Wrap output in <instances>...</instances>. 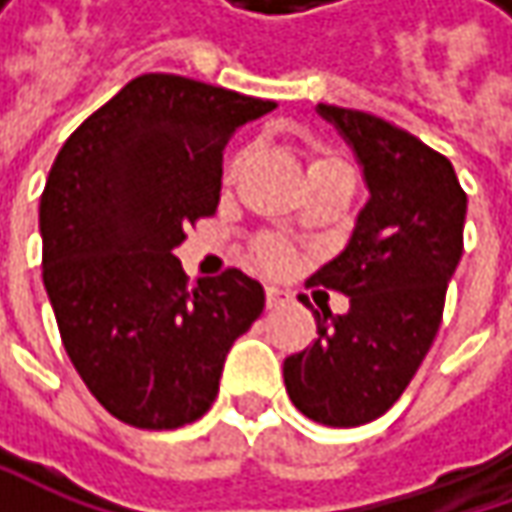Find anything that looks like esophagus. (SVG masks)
<instances>
[{"mask_svg": "<svg viewBox=\"0 0 512 512\" xmlns=\"http://www.w3.org/2000/svg\"><path fill=\"white\" fill-rule=\"evenodd\" d=\"M265 299H267V307H279V305H285L287 293H282L279 287H267Z\"/></svg>", "mask_w": 512, "mask_h": 512, "instance_id": "1", "label": "esophagus"}]
</instances>
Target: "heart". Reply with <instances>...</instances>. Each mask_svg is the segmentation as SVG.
Here are the masks:
<instances>
[{
    "instance_id": "heart-1",
    "label": "heart",
    "mask_w": 512,
    "mask_h": 512,
    "mask_svg": "<svg viewBox=\"0 0 512 512\" xmlns=\"http://www.w3.org/2000/svg\"><path fill=\"white\" fill-rule=\"evenodd\" d=\"M245 162L247 150H233V153L227 156L225 170H222V185H233V182L239 179L242 168H245ZM330 168H347V165H344L336 153H330L327 148L313 145V148L307 150V176H316V173H322V170ZM253 259L265 267V270L282 273V270H287V267L293 265V250H290L285 242H279V239H262V242H256V247H253Z\"/></svg>"
}]
</instances>
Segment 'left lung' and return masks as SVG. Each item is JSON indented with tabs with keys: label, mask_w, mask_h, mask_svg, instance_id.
<instances>
[{
	"label": "left lung",
	"mask_w": 512,
	"mask_h": 512,
	"mask_svg": "<svg viewBox=\"0 0 512 512\" xmlns=\"http://www.w3.org/2000/svg\"><path fill=\"white\" fill-rule=\"evenodd\" d=\"M319 113L356 153L370 199L347 247L307 282L350 296V310L310 307L319 339L287 356L285 387L307 419L359 427L399 402L436 339L462 259L467 193L450 159L413 133L364 110Z\"/></svg>",
	"instance_id": "8db88e82"
}]
</instances>
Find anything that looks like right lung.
I'll return each mask as SVG.
<instances>
[{
  "mask_svg": "<svg viewBox=\"0 0 512 512\" xmlns=\"http://www.w3.org/2000/svg\"><path fill=\"white\" fill-rule=\"evenodd\" d=\"M276 108L173 73H145L70 133L39 202L42 279L70 362L119 422L202 419L227 350L265 310L236 267L190 285L173 247L213 216L222 150Z\"/></svg>",
  "mask_w": 512,
  "mask_h": 512,
  "instance_id": "right-lung-1",
  "label": "right lung"
}]
</instances>
